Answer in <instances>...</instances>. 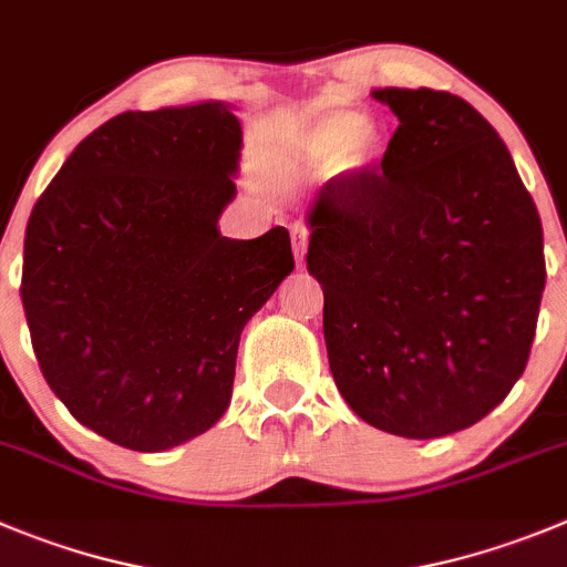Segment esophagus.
<instances>
[{
    "label": "esophagus",
    "mask_w": 567,
    "mask_h": 567,
    "mask_svg": "<svg viewBox=\"0 0 567 567\" xmlns=\"http://www.w3.org/2000/svg\"><path fill=\"white\" fill-rule=\"evenodd\" d=\"M306 244H309V233H306V227L295 225L292 227V252H295V261H298V267L303 264Z\"/></svg>",
    "instance_id": "obj_1"
}]
</instances>
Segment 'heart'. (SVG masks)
Wrapping results in <instances>:
<instances>
[{
    "label": "heart",
    "mask_w": 567,
    "mask_h": 567,
    "mask_svg": "<svg viewBox=\"0 0 567 567\" xmlns=\"http://www.w3.org/2000/svg\"><path fill=\"white\" fill-rule=\"evenodd\" d=\"M388 137L373 117L351 109L318 106L280 126L264 148V171L295 188L326 176L337 185H360L385 163Z\"/></svg>",
    "instance_id": "1"
}]
</instances>
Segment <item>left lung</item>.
Returning <instances> with one entry per match:
<instances>
[{
  "mask_svg": "<svg viewBox=\"0 0 567 567\" xmlns=\"http://www.w3.org/2000/svg\"><path fill=\"white\" fill-rule=\"evenodd\" d=\"M399 126L360 185L306 213L331 377L371 427L439 439L523 377L545 289L543 225L506 143L464 97L373 90Z\"/></svg>",
  "mask_w": 567,
  "mask_h": 567,
  "instance_id": "8db88e82",
  "label": "left lung"
}]
</instances>
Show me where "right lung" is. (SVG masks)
Masks as SVG:
<instances>
[{
  "label": "right lung",
  "mask_w": 567,
  "mask_h": 567,
  "mask_svg": "<svg viewBox=\"0 0 567 567\" xmlns=\"http://www.w3.org/2000/svg\"><path fill=\"white\" fill-rule=\"evenodd\" d=\"M236 103L123 112L75 145L30 213L22 303L47 385L137 453L207 433L238 340L295 269L287 227L221 236L236 199Z\"/></svg>",
  "instance_id": "obj_1"
}]
</instances>
